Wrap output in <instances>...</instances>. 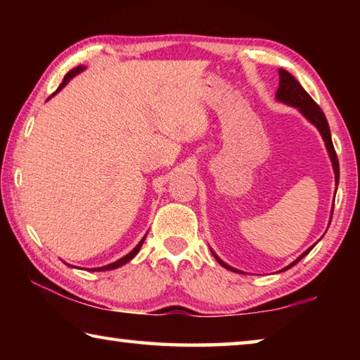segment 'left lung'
<instances>
[{
	"label": "left lung",
	"mask_w": 360,
	"mask_h": 360,
	"mask_svg": "<svg viewBox=\"0 0 360 360\" xmlns=\"http://www.w3.org/2000/svg\"><path fill=\"white\" fill-rule=\"evenodd\" d=\"M276 100L284 103V105H289L292 108H297L300 114L303 115L304 119L308 122H311V124L318 129V131L321 133L322 139H324L326 143V149L328 152V157H330V162H332V167H333V173H335V182L338 184L340 181V165H338V158H337V152L333 149V143H332V135H330V129H328V124H327V119L324 112H322V109L316 105L314 100L309 96L307 92H304V89L302 87L300 84H298L297 79L288 72L283 68H279V87L276 90ZM332 212H333V206H332ZM332 219V214H330ZM330 224V222H328ZM316 245H313L311 248H308L307 251H304L302 255H298V257L289 264L288 266H284L281 271L284 270H289L290 266H294L295 264H298L304 255H307ZM212 255H214V259L221 264L224 268H227L230 271H236V273H243L240 270H236V268L230 266L229 264H225V262L219 257V255L212 251Z\"/></svg>",
	"instance_id": "8db88e82"
}]
</instances>
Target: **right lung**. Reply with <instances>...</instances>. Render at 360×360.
<instances>
[{
    "label": "right lung",
    "mask_w": 360,
    "mask_h": 360,
    "mask_svg": "<svg viewBox=\"0 0 360 360\" xmlns=\"http://www.w3.org/2000/svg\"><path fill=\"white\" fill-rule=\"evenodd\" d=\"M85 70V66H76V68L75 70H71L70 72H68V75H66L65 76V79H63V82L62 84H60V87L56 90V92H53L51 96H49V100H51L52 98V96L53 95H57L58 92H60V90H62L63 87H65V85L66 84H68L70 81H71V79L72 77H75V76H77L79 75V72H82ZM146 235H148V233H146ZM146 235L143 236V240L141 241H139L138 243V245L135 246V248H133L131 249V251L129 252V254H127V255H124V257H122V259H119V260H115V262H112V264H108V265H105V266H98V268H90V271H108V270H114V268H119V266H122V265H125V264H129V262L133 259V257H135V255L139 252V249H141V246H143V243H144V240H146ZM65 264H66V262H65ZM66 265H68V266H72V265H70V264H66ZM76 268V266H75Z\"/></svg>",
    "instance_id": "right-lung-1"
}]
</instances>
